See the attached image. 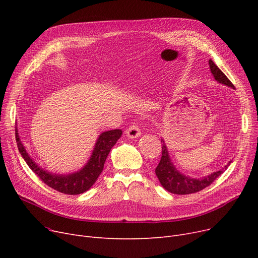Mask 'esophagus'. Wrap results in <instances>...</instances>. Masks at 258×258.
<instances>
[{
    "label": "esophagus",
    "instance_id": "obj_1",
    "mask_svg": "<svg viewBox=\"0 0 258 258\" xmlns=\"http://www.w3.org/2000/svg\"><path fill=\"white\" fill-rule=\"evenodd\" d=\"M126 135H127V137L131 139H136L141 136V131L137 124H132L126 130Z\"/></svg>",
    "mask_w": 258,
    "mask_h": 258
}]
</instances>
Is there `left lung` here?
<instances>
[{"instance_id":"8db88e82","label":"left lung","mask_w":258,"mask_h":258,"mask_svg":"<svg viewBox=\"0 0 258 258\" xmlns=\"http://www.w3.org/2000/svg\"><path fill=\"white\" fill-rule=\"evenodd\" d=\"M209 67L214 79L218 81V83L234 89V86L232 85L231 81L227 78V76L220 70V68L211 59H209ZM161 142L162 157L155 172L163 188H165L167 191L174 195H189L202 190V189L209 186L216 178L220 177V175L228 168L230 163H231V161H229V163L225 165L224 168L218 171H214L208 175H205V177L203 178H191L189 177V175H185L184 173L179 171L177 167L173 165L172 160L169 156L168 148L164 140L161 139Z\"/></svg>"}]
</instances>
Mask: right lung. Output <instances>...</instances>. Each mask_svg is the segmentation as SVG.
<instances>
[{
  "label": "right lung",
  "mask_w": 258,
  "mask_h": 258,
  "mask_svg": "<svg viewBox=\"0 0 258 258\" xmlns=\"http://www.w3.org/2000/svg\"><path fill=\"white\" fill-rule=\"evenodd\" d=\"M121 135L122 131L119 128L101 133L94 145V150L90 159L83 168L75 172L58 174L48 171L36 163L23 144L18 127L16 130V139L19 152L21 153L27 165L45 184L66 195H79L89 190L102 172L106 157L112 150V147L121 137Z\"/></svg>",
  "instance_id": "obj_1"
}]
</instances>
